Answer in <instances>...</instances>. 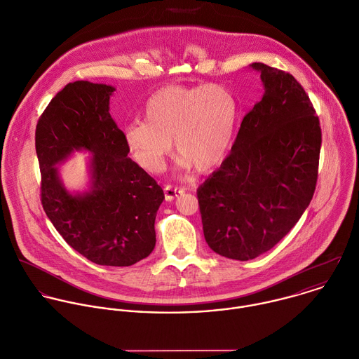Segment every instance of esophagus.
<instances>
[{
	"mask_svg": "<svg viewBox=\"0 0 359 359\" xmlns=\"http://www.w3.org/2000/svg\"><path fill=\"white\" fill-rule=\"evenodd\" d=\"M185 191L182 188H177V187H172V185H165L164 187V196H165V201H172L175 199L177 196L182 195Z\"/></svg>",
	"mask_w": 359,
	"mask_h": 359,
	"instance_id": "34e87169",
	"label": "esophagus"
}]
</instances>
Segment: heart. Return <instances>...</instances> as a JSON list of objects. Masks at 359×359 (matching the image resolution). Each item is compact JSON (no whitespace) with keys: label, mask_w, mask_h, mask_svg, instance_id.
Wrapping results in <instances>:
<instances>
[{"label":"heart","mask_w":359,"mask_h":359,"mask_svg":"<svg viewBox=\"0 0 359 359\" xmlns=\"http://www.w3.org/2000/svg\"><path fill=\"white\" fill-rule=\"evenodd\" d=\"M143 115L125 128L126 147L142 168L160 172L175 140L182 170L210 172L231 149L238 102L217 84L167 86L147 100Z\"/></svg>","instance_id":"1"}]
</instances>
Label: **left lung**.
<instances>
[{
    "mask_svg": "<svg viewBox=\"0 0 359 359\" xmlns=\"http://www.w3.org/2000/svg\"><path fill=\"white\" fill-rule=\"evenodd\" d=\"M251 67L264 95L196 191L208 245L238 261L271 250L297 223L316 189L321 147L318 116L294 77L264 63Z\"/></svg>",
    "mask_w": 359,
    "mask_h": 359,
    "instance_id": "8db88e82",
    "label": "left lung"
}]
</instances>
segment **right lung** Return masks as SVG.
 <instances>
[{"mask_svg":"<svg viewBox=\"0 0 359 359\" xmlns=\"http://www.w3.org/2000/svg\"><path fill=\"white\" fill-rule=\"evenodd\" d=\"M114 91L90 81L67 84L39 118L35 146L41 201L65 241L98 265L129 266L154 250L164 192L128 157L125 133L109 114ZM81 149L92 153L90 189L72 194L55 165Z\"/></svg>","mask_w":359,"mask_h":359,"instance_id":"add662e5","label":"right lung"}]
</instances>
